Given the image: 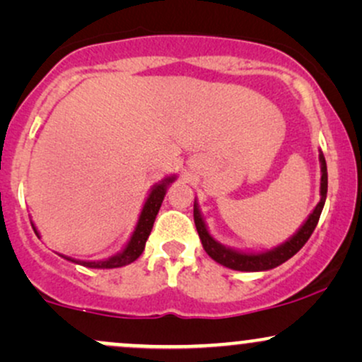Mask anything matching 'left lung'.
<instances>
[{
	"label": "left lung",
	"mask_w": 362,
	"mask_h": 362,
	"mask_svg": "<svg viewBox=\"0 0 362 362\" xmlns=\"http://www.w3.org/2000/svg\"><path fill=\"white\" fill-rule=\"evenodd\" d=\"M320 163H322V184H320V194H322V199L315 207L313 213L310 214V218L306 219V223L303 224L301 230L298 231L293 238L288 240L281 247L274 248L271 252L265 253H242L230 250V248H224L223 245L216 243L213 238H211L209 231H207L204 221H202V216L199 213V207L194 204V223L195 228H197V233L201 236V242L207 255L211 259L218 262V264L224 265V267H230L233 271H243V272H257V271H269V269L277 267V265L284 264L286 260H289L294 253H298L303 248V245L310 240L311 233L317 228L320 214H322L323 204H325L327 199V187H328V177H327V163L323 153H320Z\"/></svg>",
	"instance_id": "obj_1"
}]
</instances>
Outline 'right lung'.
<instances>
[{"mask_svg":"<svg viewBox=\"0 0 362 362\" xmlns=\"http://www.w3.org/2000/svg\"><path fill=\"white\" fill-rule=\"evenodd\" d=\"M172 180H173V177L165 178L161 184L155 185V189L151 190L146 204H144L143 211H141L138 226H136L134 233H132V236H131V242L127 243V247L124 248L122 253L112 257V259H109V260L80 262V264L86 265V267H95V269H114V267H122V265L131 264V262H134L136 259H138V257L144 250V243H146L149 233H151L153 223H155L158 211H160L161 202H163L165 194H167V185ZM68 260L76 262L78 264V260H73V259H68Z\"/></svg>","mask_w":362,"mask_h":362,"instance_id":"add662e5","label":"right lung"}]
</instances>
